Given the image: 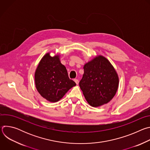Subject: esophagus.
Instances as JSON below:
<instances>
[{"label": "esophagus", "mask_w": 150, "mask_h": 150, "mask_svg": "<svg viewBox=\"0 0 150 150\" xmlns=\"http://www.w3.org/2000/svg\"><path fill=\"white\" fill-rule=\"evenodd\" d=\"M74 81H75V83H76V85H78V83H79V81H78V79H74Z\"/></svg>", "instance_id": "obj_1"}]
</instances>
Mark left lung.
<instances>
[{"instance_id":"left-lung-1","label":"left lung","mask_w":150,"mask_h":150,"mask_svg":"<svg viewBox=\"0 0 150 150\" xmlns=\"http://www.w3.org/2000/svg\"><path fill=\"white\" fill-rule=\"evenodd\" d=\"M79 85L88 103L97 108L110 101L119 87L117 73L109 60L97 55L83 66Z\"/></svg>"}]
</instances>
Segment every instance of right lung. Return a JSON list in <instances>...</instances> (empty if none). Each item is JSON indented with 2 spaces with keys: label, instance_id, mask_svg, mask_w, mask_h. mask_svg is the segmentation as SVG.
I'll return each mask as SVG.
<instances>
[{
  "label": "right lung",
  "instance_id": "obj_1",
  "mask_svg": "<svg viewBox=\"0 0 150 150\" xmlns=\"http://www.w3.org/2000/svg\"><path fill=\"white\" fill-rule=\"evenodd\" d=\"M47 53L40 60L34 74L35 87L41 97L50 102L59 101L76 85L70 79L66 67L61 63L60 55Z\"/></svg>",
  "mask_w": 150,
  "mask_h": 150
}]
</instances>
